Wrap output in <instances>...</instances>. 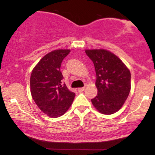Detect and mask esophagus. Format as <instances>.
Here are the masks:
<instances>
[{"label": "esophagus", "instance_id": "1", "mask_svg": "<svg viewBox=\"0 0 155 155\" xmlns=\"http://www.w3.org/2000/svg\"><path fill=\"white\" fill-rule=\"evenodd\" d=\"M85 90V87H80V88H78V91H79V92H83V91H84Z\"/></svg>", "mask_w": 155, "mask_h": 155}]
</instances>
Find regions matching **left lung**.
Returning a JSON list of instances; mask_svg holds the SVG:
<instances>
[{
	"label": "left lung",
	"instance_id": "8db88e82",
	"mask_svg": "<svg viewBox=\"0 0 155 155\" xmlns=\"http://www.w3.org/2000/svg\"><path fill=\"white\" fill-rule=\"evenodd\" d=\"M85 53L94 63L97 75V95L91 99L93 106L101 114L116 113L124 104L130 93V71L109 51L86 49Z\"/></svg>",
	"mask_w": 155,
	"mask_h": 155
}]
</instances>
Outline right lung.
<instances>
[{
	"instance_id": "add662e5",
	"label": "right lung",
	"mask_w": 155,
	"mask_h": 155,
	"mask_svg": "<svg viewBox=\"0 0 155 155\" xmlns=\"http://www.w3.org/2000/svg\"><path fill=\"white\" fill-rule=\"evenodd\" d=\"M70 52V49L52 51L46 54L31 71V97L39 109L49 117L63 115L75 98V93L62 83L63 77L60 71L61 63Z\"/></svg>"
}]
</instances>
